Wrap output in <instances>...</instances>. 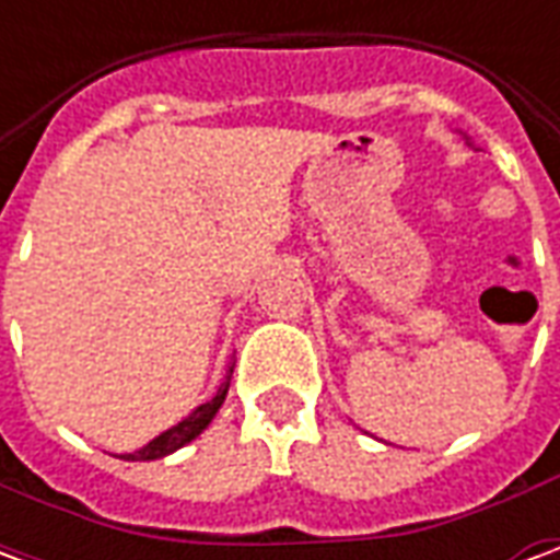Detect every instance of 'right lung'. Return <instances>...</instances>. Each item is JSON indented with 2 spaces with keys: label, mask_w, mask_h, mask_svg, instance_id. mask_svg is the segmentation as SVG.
<instances>
[{
  "label": "right lung",
  "mask_w": 560,
  "mask_h": 560,
  "mask_svg": "<svg viewBox=\"0 0 560 560\" xmlns=\"http://www.w3.org/2000/svg\"><path fill=\"white\" fill-rule=\"evenodd\" d=\"M233 372V365H231ZM228 387H231V375H228V381L221 384L219 393L212 396V399L207 401V405H200L191 417H185L179 425H173V429H167L164 434H159L155 441H149L147 446H140L138 453H128V462H149V458H161V456H171L173 450H179V446H185L188 441H195L197 434L207 429L209 422H212V417L219 413L221 401H224V396H228Z\"/></svg>",
  "instance_id": "1"
}]
</instances>
